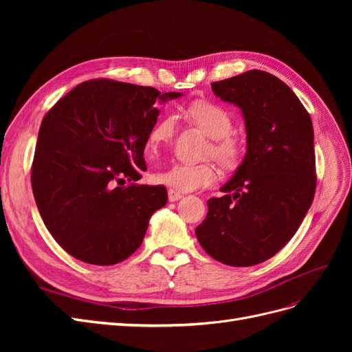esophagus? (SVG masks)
Listing matches in <instances>:
<instances>
[{"mask_svg":"<svg viewBox=\"0 0 352 352\" xmlns=\"http://www.w3.org/2000/svg\"><path fill=\"white\" fill-rule=\"evenodd\" d=\"M167 195H168V201H170V202H175V201H177V199H180V198L184 197L182 194L177 192V190H173V189H168Z\"/></svg>","mask_w":352,"mask_h":352,"instance_id":"esophagus-1","label":"esophagus"}]
</instances>
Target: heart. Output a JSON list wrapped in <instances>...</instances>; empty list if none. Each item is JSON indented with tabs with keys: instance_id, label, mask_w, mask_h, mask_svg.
Segmentation results:
<instances>
[{
	"instance_id": "b5f03b06",
	"label": "heart",
	"mask_w": 352,
	"mask_h": 352,
	"mask_svg": "<svg viewBox=\"0 0 352 352\" xmlns=\"http://www.w3.org/2000/svg\"><path fill=\"white\" fill-rule=\"evenodd\" d=\"M188 116L212 140L210 148L211 155L223 166H235L241 157V144L235 136L229 135L232 131L230 114L214 102L198 101L189 105ZM175 126L176 120L172 114H166L158 119L148 133V148L155 151L160 146L166 145L172 140ZM217 177L216 167L210 163H176L155 175L157 182L180 192H190L210 186L217 182Z\"/></svg>"
}]
</instances>
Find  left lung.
Here are the masks:
<instances>
[{"label":"left lung","instance_id":"obj_1","mask_svg":"<svg viewBox=\"0 0 352 352\" xmlns=\"http://www.w3.org/2000/svg\"><path fill=\"white\" fill-rule=\"evenodd\" d=\"M212 92L239 107L247 153L225 195L207 201L195 229L212 258L248 267L279 252L302 223L316 192L314 131L294 91L273 74L250 70L211 83Z\"/></svg>","mask_w":352,"mask_h":352}]
</instances>
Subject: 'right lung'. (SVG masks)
I'll return each instance as SVG.
<instances>
[{"mask_svg":"<svg viewBox=\"0 0 352 352\" xmlns=\"http://www.w3.org/2000/svg\"><path fill=\"white\" fill-rule=\"evenodd\" d=\"M180 97L97 79L79 83L44 117L32 189L47 229L74 258L111 265L141 247L167 190L124 184L146 170L144 150L158 104Z\"/></svg>","mask_w":352,"mask_h":352,"instance_id":"right-lung-1","label":"right lung"}]
</instances>
